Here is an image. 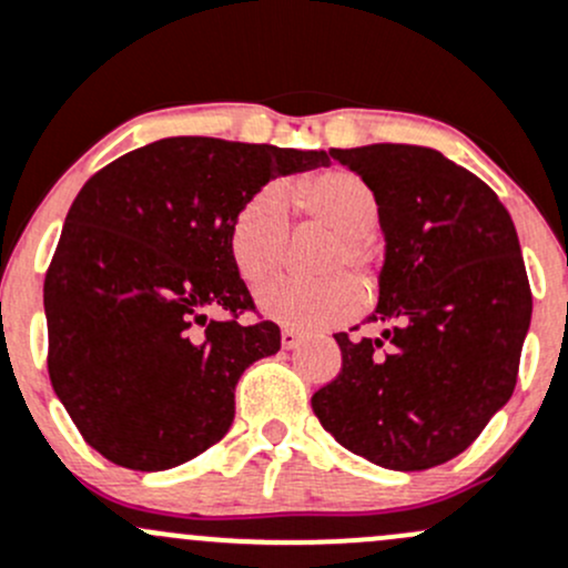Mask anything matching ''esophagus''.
Here are the masks:
<instances>
[{
    "mask_svg": "<svg viewBox=\"0 0 568 568\" xmlns=\"http://www.w3.org/2000/svg\"><path fill=\"white\" fill-rule=\"evenodd\" d=\"M300 343H302V334L300 332H294V329H283V332H280V345H283V351H294Z\"/></svg>",
    "mask_w": 568,
    "mask_h": 568,
    "instance_id": "1",
    "label": "esophagus"
}]
</instances>
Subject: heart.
Returning a JSON list of instances; mask_svg holds the SVG:
<instances>
[{"label":"heart","instance_id":"b5f03b06","mask_svg":"<svg viewBox=\"0 0 568 568\" xmlns=\"http://www.w3.org/2000/svg\"><path fill=\"white\" fill-rule=\"evenodd\" d=\"M288 206L296 217L334 231L318 258V272L332 274L272 285L258 296L261 313L291 329H326L362 307V290L343 267L361 274L367 296L378 291L381 272L369 234L378 225V201L359 174L339 165L304 174L283 190L264 187L250 195L229 229L231 261L250 288H264L283 272L291 242Z\"/></svg>","mask_w":568,"mask_h":568}]
</instances>
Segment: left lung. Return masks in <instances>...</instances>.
<instances>
[{"mask_svg": "<svg viewBox=\"0 0 568 568\" xmlns=\"http://www.w3.org/2000/svg\"><path fill=\"white\" fill-rule=\"evenodd\" d=\"M329 154L378 201L386 261L367 321L384 332L334 334L343 367L313 394V410L339 446L381 468H435L515 392L534 310L515 223L479 176L435 149Z\"/></svg>", "mask_w": 568, "mask_h": 568, "instance_id": "1", "label": "left lung"}]
</instances>
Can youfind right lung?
Segmentation results:
<instances>
[{
  "label": "right lung",
  "instance_id": "obj_1",
  "mask_svg": "<svg viewBox=\"0 0 568 568\" xmlns=\"http://www.w3.org/2000/svg\"><path fill=\"white\" fill-rule=\"evenodd\" d=\"M326 152L179 135L100 169L75 195L45 272L48 375L94 452L165 470L217 444L234 389L280 351L229 253L231 220L280 174ZM206 308L224 318L205 321Z\"/></svg>",
  "mask_w": 568,
  "mask_h": 568
}]
</instances>
